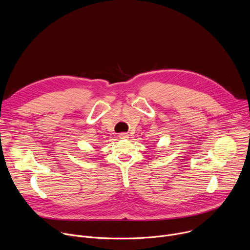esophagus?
<instances>
[{
	"instance_id": "esophagus-1",
	"label": "esophagus",
	"mask_w": 250,
	"mask_h": 250,
	"mask_svg": "<svg viewBox=\"0 0 250 250\" xmlns=\"http://www.w3.org/2000/svg\"><path fill=\"white\" fill-rule=\"evenodd\" d=\"M128 134L127 133H125V132H122V133H120V138L121 139H125V138H128Z\"/></svg>"
}]
</instances>
